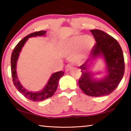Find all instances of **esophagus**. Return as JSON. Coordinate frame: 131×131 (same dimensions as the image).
<instances>
[{
    "label": "esophagus",
    "instance_id": "34e87169",
    "mask_svg": "<svg viewBox=\"0 0 131 131\" xmlns=\"http://www.w3.org/2000/svg\"><path fill=\"white\" fill-rule=\"evenodd\" d=\"M73 69V67L71 65H68L67 66H66V67L65 68V71L66 72H68L69 71H70L71 70H72Z\"/></svg>",
    "mask_w": 131,
    "mask_h": 131
}]
</instances>
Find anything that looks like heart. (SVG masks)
I'll list each match as a JSON object with an SVG mask.
<instances>
[{"label": "heart", "instance_id": "1", "mask_svg": "<svg viewBox=\"0 0 131 131\" xmlns=\"http://www.w3.org/2000/svg\"><path fill=\"white\" fill-rule=\"evenodd\" d=\"M94 40L91 36L78 35L63 42L60 46V50L65 54L73 53L71 58L72 62L80 64L85 60L88 53L94 47Z\"/></svg>", "mask_w": 131, "mask_h": 131}]
</instances>
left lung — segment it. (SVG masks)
Returning <instances> with one entry per match:
<instances>
[{"label": "left lung", "mask_w": 131, "mask_h": 131, "mask_svg": "<svg viewBox=\"0 0 131 131\" xmlns=\"http://www.w3.org/2000/svg\"><path fill=\"white\" fill-rule=\"evenodd\" d=\"M90 32L96 43L90 55L92 60L102 55L107 67V75L102 79H94L88 70V60L80 66L81 76L79 85L84 94L91 96H106L113 92L120 83L124 74L125 63L123 50L116 39L102 30L92 29Z\"/></svg>", "instance_id": "1"}]
</instances>
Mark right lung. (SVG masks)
<instances>
[{
  "mask_svg": "<svg viewBox=\"0 0 131 131\" xmlns=\"http://www.w3.org/2000/svg\"><path fill=\"white\" fill-rule=\"evenodd\" d=\"M46 34V30H40L32 33V34L28 35V36H25L15 46L12 54V57H11V68H12V74L14 85L18 90V91L21 93L24 96L34 102L42 101L48 97H51L57 89L59 79L64 75V72L62 71H59V72L53 73L45 87L40 91L36 92H30L26 90L25 88L23 87V85L20 84V82L18 79L16 72L17 61L18 58L19 54L21 52L22 47H23L26 41L28 40V38L29 37L37 36H44Z\"/></svg>",
  "mask_w": 131,
  "mask_h": 131,
  "instance_id": "1",
  "label": "right lung"
}]
</instances>
